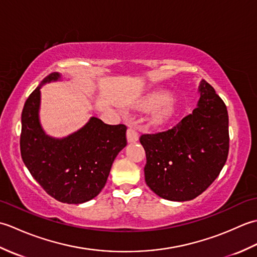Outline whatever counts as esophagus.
<instances>
[{
	"instance_id": "esophagus-1",
	"label": "esophagus",
	"mask_w": 257,
	"mask_h": 257,
	"mask_svg": "<svg viewBox=\"0 0 257 257\" xmlns=\"http://www.w3.org/2000/svg\"><path fill=\"white\" fill-rule=\"evenodd\" d=\"M139 139V135L137 133V130L134 128H129L127 130V140L128 143H136Z\"/></svg>"
}]
</instances>
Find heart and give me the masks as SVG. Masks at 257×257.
I'll return each mask as SVG.
<instances>
[{"instance_id":"1","label":"heart","mask_w":257,"mask_h":257,"mask_svg":"<svg viewBox=\"0 0 257 257\" xmlns=\"http://www.w3.org/2000/svg\"><path fill=\"white\" fill-rule=\"evenodd\" d=\"M141 107L145 110L157 109L154 114V119L156 122H161L171 113L173 109V100L170 99V96H169L168 92L157 91L147 96Z\"/></svg>"}]
</instances>
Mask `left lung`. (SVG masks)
<instances>
[{"label":"left lung","mask_w":257,"mask_h":257,"mask_svg":"<svg viewBox=\"0 0 257 257\" xmlns=\"http://www.w3.org/2000/svg\"><path fill=\"white\" fill-rule=\"evenodd\" d=\"M192 113L167 132L143 135L145 179L160 198L190 201L210 187L228 155V114L224 101L204 79Z\"/></svg>","instance_id":"left-lung-1"}]
</instances>
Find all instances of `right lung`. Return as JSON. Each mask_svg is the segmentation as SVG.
Here are the masks:
<instances>
[{
  "mask_svg": "<svg viewBox=\"0 0 257 257\" xmlns=\"http://www.w3.org/2000/svg\"><path fill=\"white\" fill-rule=\"evenodd\" d=\"M59 79V73L50 74L26 99L22 111L21 156L47 194L63 203L79 204L94 199L105 187L113 160L127 146V127L91 117L67 137L46 135L40 121L41 88Z\"/></svg>",
  "mask_w": 257,
  "mask_h": 257,
  "instance_id": "1",
  "label": "right lung"
}]
</instances>
